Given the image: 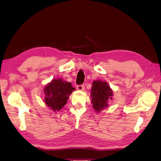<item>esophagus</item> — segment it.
<instances>
[{
	"mask_svg": "<svg viewBox=\"0 0 161 161\" xmlns=\"http://www.w3.org/2000/svg\"><path fill=\"white\" fill-rule=\"evenodd\" d=\"M76 89L79 90V91H84L85 89V85H78L76 86Z\"/></svg>",
	"mask_w": 161,
	"mask_h": 161,
	"instance_id": "1",
	"label": "esophagus"
}]
</instances>
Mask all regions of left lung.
<instances>
[{"label":"left lung","instance_id":"8db88e82","mask_svg":"<svg viewBox=\"0 0 161 161\" xmlns=\"http://www.w3.org/2000/svg\"><path fill=\"white\" fill-rule=\"evenodd\" d=\"M91 93L92 107L97 113L108 108L109 101L114 96V92L108 82L101 80L92 82Z\"/></svg>","mask_w":161,"mask_h":161}]
</instances>
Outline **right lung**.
<instances>
[{
    "instance_id": "obj_1",
    "label": "right lung",
    "mask_w": 161,
    "mask_h": 161,
    "mask_svg": "<svg viewBox=\"0 0 161 161\" xmlns=\"http://www.w3.org/2000/svg\"><path fill=\"white\" fill-rule=\"evenodd\" d=\"M75 91L70 82L62 79H53L43 89L44 103L53 111L60 110L66 104L69 96Z\"/></svg>"
}]
</instances>
